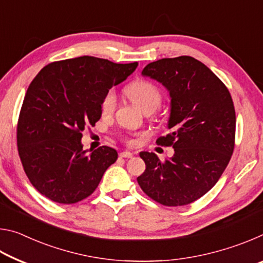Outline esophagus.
I'll use <instances>...</instances> for the list:
<instances>
[{"label":"esophagus","mask_w":263,"mask_h":263,"mask_svg":"<svg viewBox=\"0 0 263 263\" xmlns=\"http://www.w3.org/2000/svg\"><path fill=\"white\" fill-rule=\"evenodd\" d=\"M119 157L121 158H127V159H130V158H132L133 157V154L131 153V152H122V153H119Z\"/></svg>","instance_id":"34e87169"}]
</instances>
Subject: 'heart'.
I'll return each mask as SVG.
<instances>
[{
    "label": "heart",
    "instance_id": "1",
    "mask_svg": "<svg viewBox=\"0 0 263 263\" xmlns=\"http://www.w3.org/2000/svg\"><path fill=\"white\" fill-rule=\"evenodd\" d=\"M127 95L138 108L144 112H153L162 102V94L157 86L145 80H138L131 83L126 89ZM117 106V95L114 89L105 91L101 100V111L104 115H111ZM131 142V140H127Z\"/></svg>",
    "mask_w": 263,
    "mask_h": 263
}]
</instances>
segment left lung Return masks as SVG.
Instances as JSON below:
<instances>
[{
    "label": "left lung",
    "instance_id": "1",
    "mask_svg": "<svg viewBox=\"0 0 263 263\" xmlns=\"http://www.w3.org/2000/svg\"><path fill=\"white\" fill-rule=\"evenodd\" d=\"M142 75L161 82L172 97L168 135L157 144L172 146L174 155L161 161L141 152L146 169L138 177L142 191L164 206L186 205L205 195L232 157L235 110L221 80L193 57L151 62Z\"/></svg>",
    "mask_w": 263,
    "mask_h": 263
}]
</instances>
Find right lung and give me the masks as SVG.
<instances>
[{
	"mask_svg": "<svg viewBox=\"0 0 263 263\" xmlns=\"http://www.w3.org/2000/svg\"><path fill=\"white\" fill-rule=\"evenodd\" d=\"M137 66L84 55L51 62L35 75L21 108L17 148L26 176L43 196L74 204L94 193L118 154L108 146L87 154L81 132L101 118L105 91Z\"/></svg>",
	"mask_w": 263,
	"mask_h": 263,
	"instance_id": "obj_1",
	"label": "right lung"
}]
</instances>
